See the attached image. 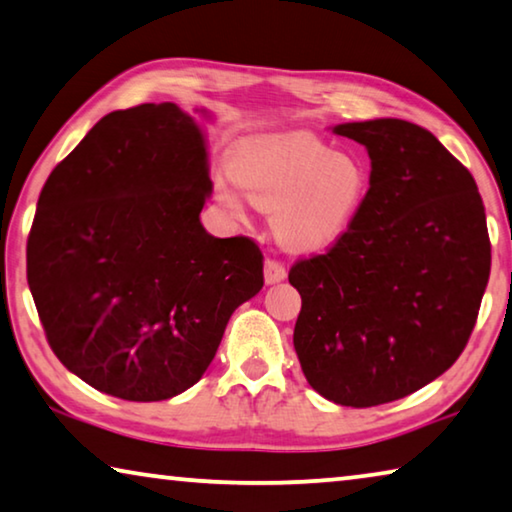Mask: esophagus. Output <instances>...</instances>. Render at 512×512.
I'll return each mask as SVG.
<instances>
[{"label":"esophagus","instance_id":"esophagus-1","mask_svg":"<svg viewBox=\"0 0 512 512\" xmlns=\"http://www.w3.org/2000/svg\"><path fill=\"white\" fill-rule=\"evenodd\" d=\"M287 278L285 264H280L278 259H266L264 262V280L266 285H275V282H282Z\"/></svg>","mask_w":512,"mask_h":512}]
</instances>
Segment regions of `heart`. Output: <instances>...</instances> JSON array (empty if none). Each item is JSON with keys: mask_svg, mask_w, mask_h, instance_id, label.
I'll return each instance as SVG.
<instances>
[{"mask_svg": "<svg viewBox=\"0 0 512 512\" xmlns=\"http://www.w3.org/2000/svg\"><path fill=\"white\" fill-rule=\"evenodd\" d=\"M232 175L262 209H273L275 239L296 253H319L348 230L369 189V173L353 154L335 152L310 134L259 136L234 152ZM216 198L241 214L243 196L227 180Z\"/></svg>", "mask_w": 512, "mask_h": 512, "instance_id": "1", "label": "heart"}]
</instances>
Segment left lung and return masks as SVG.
<instances>
[{
  "mask_svg": "<svg viewBox=\"0 0 512 512\" xmlns=\"http://www.w3.org/2000/svg\"><path fill=\"white\" fill-rule=\"evenodd\" d=\"M371 159L353 223L323 255L298 259L300 367L351 408L403 399L460 358L490 278L485 207L469 170L415 123L337 125Z\"/></svg>",
  "mask_w": 512,
  "mask_h": 512,
  "instance_id": "1",
  "label": "left lung"
}]
</instances>
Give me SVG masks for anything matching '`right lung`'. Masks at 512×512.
<instances>
[{
	"label": "right lung",
	"mask_w": 512,
	"mask_h": 512,
	"mask_svg": "<svg viewBox=\"0 0 512 512\" xmlns=\"http://www.w3.org/2000/svg\"><path fill=\"white\" fill-rule=\"evenodd\" d=\"M209 191L205 136L173 102L109 113L47 177L27 282L47 344L84 383L125 401L182 394L264 287L253 239L202 227Z\"/></svg>",
	"instance_id": "obj_1"
}]
</instances>
